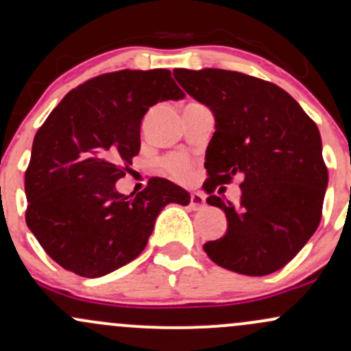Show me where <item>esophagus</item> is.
<instances>
[{
    "instance_id": "1",
    "label": "esophagus",
    "mask_w": 351,
    "mask_h": 351,
    "mask_svg": "<svg viewBox=\"0 0 351 351\" xmlns=\"http://www.w3.org/2000/svg\"><path fill=\"white\" fill-rule=\"evenodd\" d=\"M189 206L193 209H203L206 206V198H204V195H201V193H191V196H189Z\"/></svg>"
}]
</instances>
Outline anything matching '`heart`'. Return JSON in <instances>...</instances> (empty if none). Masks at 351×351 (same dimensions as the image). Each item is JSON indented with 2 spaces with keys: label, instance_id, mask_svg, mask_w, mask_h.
I'll return each mask as SVG.
<instances>
[{
  "label": "heart",
  "instance_id": "b5f03b06",
  "mask_svg": "<svg viewBox=\"0 0 351 351\" xmlns=\"http://www.w3.org/2000/svg\"><path fill=\"white\" fill-rule=\"evenodd\" d=\"M162 167L167 173H170L175 180H188L191 175V162L188 156L173 153V155L165 156L162 160Z\"/></svg>",
  "mask_w": 351,
  "mask_h": 351
}]
</instances>
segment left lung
Returning <instances> with one entry per match:
<instances>
[{
    "mask_svg": "<svg viewBox=\"0 0 351 351\" xmlns=\"http://www.w3.org/2000/svg\"><path fill=\"white\" fill-rule=\"evenodd\" d=\"M173 75L216 120L204 189L208 204L226 213L228 231L204 244V252L244 276L279 271L320 224L328 171L315 122L284 88L243 72L175 69ZM236 174L243 178L237 207L212 195Z\"/></svg>",
    "mask_w": 351,
    "mask_h": 351,
    "instance_id": "left-lung-1",
    "label": "left lung"
}]
</instances>
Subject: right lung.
I'll return each instance as SVG.
<instances>
[{
    "label": "right lung",
    "instance_id": "obj_1",
    "mask_svg": "<svg viewBox=\"0 0 351 351\" xmlns=\"http://www.w3.org/2000/svg\"><path fill=\"white\" fill-rule=\"evenodd\" d=\"M183 97L167 69L108 72L72 88L41 125L24 176L26 224L60 267L92 279L114 272L143 251L168 203H189L165 178L136 195L115 189L148 108Z\"/></svg>",
    "mask_w": 351,
    "mask_h": 351
}]
</instances>
